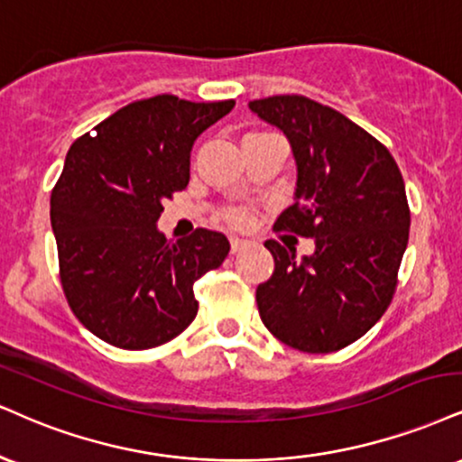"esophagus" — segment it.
Segmentation results:
<instances>
[{
    "label": "esophagus",
    "mask_w": 462,
    "mask_h": 462,
    "mask_svg": "<svg viewBox=\"0 0 462 462\" xmlns=\"http://www.w3.org/2000/svg\"><path fill=\"white\" fill-rule=\"evenodd\" d=\"M247 238H241V236H230V247H232V252H241L243 247L247 245Z\"/></svg>",
    "instance_id": "1"
}]
</instances>
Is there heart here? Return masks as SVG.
<instances>
[{"label":"heart","instance_id":"heart-1","mask_svg":"<svg viewBox=\"0 0 462 462\" xmlns=\"http://www.w3.org/2000/svg\"><path fill=\"white\" fill-rule=\"evenodd\" d=\"M247 219H249V215L245 213V210H232V213H230L232 224L243 226V224H247Z\"/></svg>","mask_w":462,"mask_h":462}]
</instances>
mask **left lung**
<instances>
[{"instance_id": "obj_1", "label": "left lung", "mask_w": 462, "mask_h": 462, "mask_svg": "<svg viewBox=\"0 0 462 462\" xmlns=\"http://www.w3.org/2000/svg\"><path fill=\"white\" fill-rule=\"evenodd\" d=\"M286 135L297 163L294 204L277 230L314 238V254L277 241L275 271L255 288L264 327L303 353L340 351L390 305L411 213L390 150L340 111L297 94L249 103Z\"/></svg>"}]
</instances>
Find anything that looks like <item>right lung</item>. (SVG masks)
<instances>
[{
  "mask_svg": "<svg viewBox=\"0 0 462 462\" xmlns=\"http://www.w3.org/2000/svg\"><path fill=\"white\" fill-rule=\"evenodd\" d=\"M235 101L191 103L171 94L126 105L72 143L51 193V227L70 310L111 346L170 342L198 314L193 284L230 252L198 227L168 241L163 199L189 185L193 143Z\"/></svg>",
  "mask_w": 462,
  "mask_h": 462,
  "instance_id": "obj_1",
  "label": "right lung"
}]
</instances>
